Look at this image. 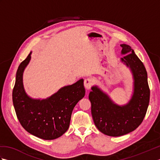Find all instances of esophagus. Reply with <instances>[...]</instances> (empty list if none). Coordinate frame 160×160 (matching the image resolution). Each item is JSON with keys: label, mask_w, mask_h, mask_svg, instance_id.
<instances>
[{"label": "esophagus", "mask_w": 160, "mask_h": 160, "mask_svg": "<svg viewBox=\"0 0 160 160\" xmlns=\"http://www.w3.org/2000/svg\"><path fill=\"white\" fill-rule=\"evenodd\" d=\"M93 85V82L92 81H91V80L90 79H85L84 81V87H85V89L89 90L90 89L91 87H92Z\"/></svg>", "instance_id": "34e87169"}]
</instances>
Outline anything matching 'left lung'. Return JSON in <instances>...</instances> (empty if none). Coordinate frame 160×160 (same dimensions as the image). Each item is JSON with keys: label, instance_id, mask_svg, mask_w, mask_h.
I'll return each mask as SVG.
<instances>
[{"label": "left lung", "instance_id": "obj_1", "mask_svg": "<svg viewBox=\"0 0 160 160\" xmlns=\"http://www.w3.org/2000/svg\"><path fill=\"white\" fill-rule=\"evenodd\" d=\"M121 62L130 69L133 78V92L127 104L118 105L98 86L91 87L89 99L96 127L102 133L118 137L135 130L143 121L150 100L147 72L131 47L122 44Z\"/></svg>", "mask_w": 160, "mask_h": 160}]
</instances>
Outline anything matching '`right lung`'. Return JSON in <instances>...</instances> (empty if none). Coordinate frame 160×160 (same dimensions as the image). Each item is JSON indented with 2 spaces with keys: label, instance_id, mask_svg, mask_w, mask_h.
Returning <instances> with one entry per match:
<instances>
[{
  "label": "right lung",
  "instance_id": "1",
  "mask_svg": "<svg viewBox=\"0 0 160 160\" xmlns=\"http://www.w3.org/2000/svg\"><path fill=\"white\" fill-rule=\"evenodd\" d=\"M31 54L32 52L17 70L12 93L13 107L20 124L30 134L45 140H54L69 127L73 108L85 95L84 80L62 87L47 99H33L26 93L22 82Z\"/></svg>",
  "mask_w": 160,
  "mask_h": 160
}]
</instances>
